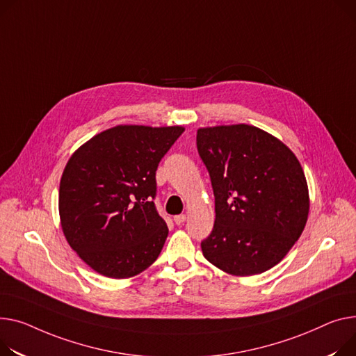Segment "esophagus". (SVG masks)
<instances>
[{
    "instance_id": "1",
    "label": "esophagus",
    "mask_w": 356,
    "mask_h": 356,
    "mask_svg": "<svg viewBox=\"0 0 356 356\" xmlns=\"http://www.w3.org/2000/svg\"><path fill=\"white\" fill-rule=\"evenodd\" d=\"M184 220H186V215H177V216H175V223H176L177 226H180Z\"/></svg>"
}]
</instances>
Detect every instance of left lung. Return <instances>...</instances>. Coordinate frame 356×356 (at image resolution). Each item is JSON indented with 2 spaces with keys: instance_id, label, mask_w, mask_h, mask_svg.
Here are the masks:
<instances>
[{
  "instance_id": "left-lung-1",
  "label": "left lung",
  "mask_w": 356,
  "mask_h": 356,
  "mask_svg": "<svg viewBox=\"0 0 356 356\" xmlns=\"http://www.w3.org/2000/svg\"><path fill=\"white\" fill-rule=\"evenodd\" d=\"M197 150L211 179L216 219L203 256L233 276L277 265L306 226L309 191L295 153L250 124L200 127Z\"/></svg>"
}]
</instances>
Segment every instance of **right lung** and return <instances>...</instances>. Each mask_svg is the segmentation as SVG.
<instances>
[{
  "label": "right lung",
  "mask_w": 356,
  "mask_h": 356,
  "mask_svg": "<svg viewBox=\"0 0 356 356\" xmlns=\"http://www.w3.org/2000/svg\"><path fill=\"white\" fill-rule=\"evenodd\" d=\"M183 126L118 124L68 159L58 192L60 225L86 265L111 279L146 270L169 229L156 211V170Z\"/></svg>",
  "instance_id": "right-lung-1"
}]
</instances>
